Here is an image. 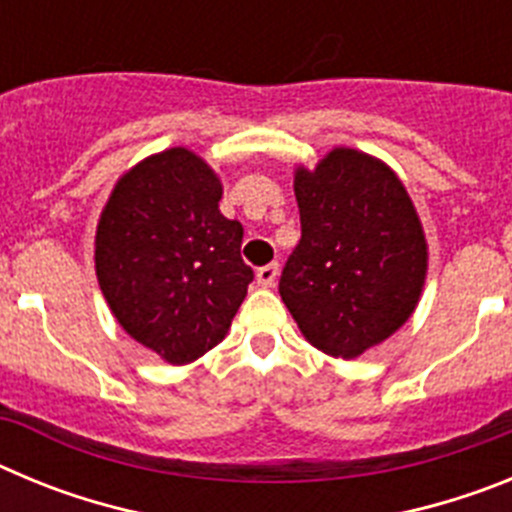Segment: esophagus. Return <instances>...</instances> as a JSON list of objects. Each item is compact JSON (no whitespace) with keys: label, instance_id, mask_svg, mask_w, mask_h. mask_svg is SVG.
<instances>
[{"label":"esophagus","instance_id":"1","mask_svg":"<svg viewBox=\"0 0 512 512\" xmlns=\"http://www.w3.org/2000/svg\"><path fill=\"white\" fill-rule=\"evenodd\" d=\"M277 277H279V264H266L256 271V282H259L261 287H274Z\"/></svg>","mask_w":512,"mask_h":512}]
</instances>
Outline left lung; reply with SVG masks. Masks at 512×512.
Instances as JSON below:
<instances>
[{
	"label": "left lung",
	"mask_w": 512,
	"mask_h": 512,
	"mask_svg": "<svg viewBox=\"0 0 512 512\" xmlns=\"http://www.w3.org/2000/svg\"><path fill=\"white\" fill-rule=\"evenodd\" d=\"M295 197L302 235L279 295L312 346L356 359L418 305L428 269L420 220L395 171L354 148L297 169Z\"/></svg>",
	"instance_id": "8db88e82"
}]
</instances>
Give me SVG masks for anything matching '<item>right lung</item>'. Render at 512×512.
I'll return each mask as SVG.
<instances>
[{
  "label": "right lung",
  "mask_w": 512,
  "mask_h": 512,
  "mask_svg": "<svg viewBox=\"0 0 512 512\" xmlns=\"http://www.w3.org/2000/svg\"><path fill=\"white\" fill-rule=\"evenodd\" d=\"M223 184L187 148L122 176L97 225V279L117 323L169 364L223 341L253 282L243 225L220 215Z\"/></svg>",
  "instance_id": "1"
}]
</instances>
